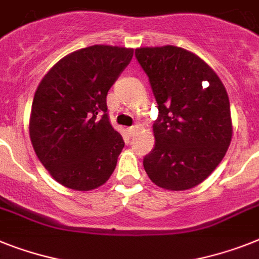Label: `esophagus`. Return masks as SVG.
Listing matches in <instances>:
<instances>
[{"label": "esophagus", "instance_id": "obj_1", "mask_svg": "<svg viewBox=\"0 0 259 259\" xmlns=\"http://www.w3.org/2000/svg\"><path fill=\"white\" fill-rule=\"evenodd\" d=\"M136 131H138V125H131V127L127 128V132L130 136H134L136 134Z\"/></svg>", "mask_w": 259, "mask_h": 259}]
</instances>
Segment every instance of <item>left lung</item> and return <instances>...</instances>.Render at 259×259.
Masks as SVG:
<instances>
[{"label":"left lung","mask_w":259,"mask_h":259,"mask_svg":"<svg viewBox=\"0 0 259 259\" xmlns=\"http://www.w3.org/2000/svg\"><path fill=\"white\" fill-rule=\"evenodd\" d=\"M135 57L159 108L155 147L143 160L145 172L160 188L191 189L215 169L232 142L228 93L191 51L168 45L136 49Z\"/></svg>","instance_id":"left-lung-1"}]
</instances>
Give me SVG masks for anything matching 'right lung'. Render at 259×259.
<instances>
[{
  "mask_svg": "<svg viewBox=\"0 0 259 259\" xmlns=\"http://www.w3.org/2000/svg\"><path fill=\"white\" fill-rule=\"evenodd\" d=\"M132 55V49L90 46L66 55L40 80L30 139L40 163L62 185L91 191L114 172L124 142L111 125L106 98Z\"/></svg>",
  "mask_w": 259,
  "mask_h": 259,
  "instance_id": "right-lung-1",
  "label": "right lung"
}]
</instances>
